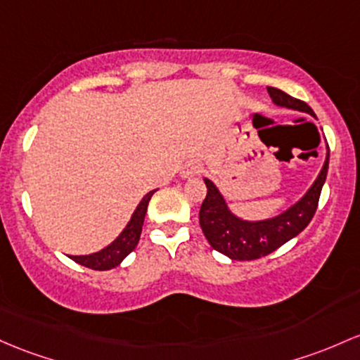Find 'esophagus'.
Instances as JSON below:
<instances>
[{"label":"esophagus","mask_w":360,"mask_h":360,"mask_svg":"<svg viewBox=\"0 0 360 360\" xmlns=\"http://www.w3.org/2000/svg\"><path fill=\"white\" fill-rule=\"evenodd\" d=\"M201 171H203V165H201L200 162L191 160V162H188L186 165H184L183 171H181V176H183V177H195V176H198V174H201Z\"/></svg>","instance_id":"obj_1"}]
</instances>
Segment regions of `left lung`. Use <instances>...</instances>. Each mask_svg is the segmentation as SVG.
<instances>
[{
	"label": "left lung",
	"instance_id": "obj_1",
	"mask_svg": "<svg viewBox=\"0 0 360 360\" xmlns=\"http://www.w3.org/2000/svg\"><path fill=\"white\" fill-rule=\"evenodd\" d=\"M268 94L276 105L301 110V112H307L316 117L313 109L306 102L299 101L275 86H268ZM328 162H330V148H328L325 165L309 191L287 212L280 213L274 219L262 220V222H248V220L232 215L215 184L210 179H205L207 196L200 208V225L205 238L213 250L229 256L231 259H239V262H251V259L263 258V256L276 251L287 240L301 234L313 220L321 188L326 179Z\"/></svg>",
	"mask_w": 360,
	"mask_h": 360
}]
</instances>
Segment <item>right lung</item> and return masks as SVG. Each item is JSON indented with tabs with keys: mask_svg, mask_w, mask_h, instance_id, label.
<instances>
[{
	"mask_svg": "<svg viewBox=\"0 0 360 360\" xmlns=\"http://www.w3.org/2000/svg\"><path fill=\"white\" fill-rule=\"evenodd\" d=\"M153 193L155 191H150L145 195V198L140 201L135 213L131 215V220H129L124 231L121 232L120 238L114 240V243H110L109 246L104 248L102 251L94 252V255L70 256V258L73 259V262H77L78 264H82V266L92 268V270H110V268L117 266L129 252L135 250L138 240H140L145 213H147L148 201L152 198Z\"/></svg>",
	"mask_w": 360,
	"mask_h": 360,
	"instance_id": "obj_1",
	"label": "right lung"
}]
</instances>
